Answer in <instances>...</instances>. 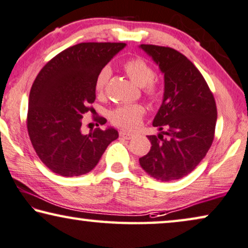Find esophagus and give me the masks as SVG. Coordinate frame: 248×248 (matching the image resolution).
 I'll return each instance as SVG.
<instances>
[{"label": "esophagus", "mask_w": 248, "mask_h": 248, "mask_svg": "<svg viewBox=\"0 0 248 248\" xmlns=\"http://www.w3.org/2000/svg\"><path fill=\"white\" fill-rule=\"evenodd\" d=\"M120 137L124 138V139H131L134 138V134H131V132H127V131H120L119 132Z\"/></svg>", "instance_id": "esophagus-1"}]
</instances>
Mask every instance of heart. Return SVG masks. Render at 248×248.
I'll return each mask as SVG.
<instances>
[{"mask_svg":"<svg viewBox=\"0 0 248 248\" xmlns=\"http://www.w3.org/2000/svg\"><path fill=\"white\" fill-rule=\"evenodd\" d=\"M124 69L132 82L139 86H142L148 99L153 101L158 99L160 89L157 83L154 81L156 75L155 69L144 58L136 57L128 59L127 62H124ZM110 76L111 71L108 66L100 69L94 81V86L97 93L100 94L103 92L109 83ZM144 114L145 109L140 104H128V106H120L110 111L109 119L113 124L120 128L135 129L140 124Z\"/></svg>","mask_w":248,"mask_h":248,"instance_id":"obj_1","label":"heart"}]
</instances>
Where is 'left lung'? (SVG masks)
Here are the masks:
<instances>
[{
  "instance_id": "1",
  "label": "left lung",
  "mask_w": 248,
  "mask_h": 248,
  "mask_svg": "<svg viewBox=\"0 0 248 248\" xmlns=\"http://www.w3.org/2000/svg\"><path fill=\"white\" fill-rule=\"evenodd\" d=\"M164 74V97L153 125L162 134L148 136L152 147L139 158L142 170L167 182L186 176L204 158L215 137L217 107L199 69L170 47L140 45Z\"/></svg>"
}]
</instances>
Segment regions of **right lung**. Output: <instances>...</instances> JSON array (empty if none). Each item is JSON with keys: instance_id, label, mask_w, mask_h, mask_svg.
I'll return each mask as SVG.
<instances>
[{"instance_id": "1", "label": "right lung", "mask_w": 248, "mask_h": 248, "mask_svg": "<svg viewBox=\"0 0 248 248\" xmlns=\"http://www.w3.org/2000/svg\"><path fill=\"white\" fill-rule=\"evenodd\" d=\"M124 43H82L56 55L41 68L30 90L27 128L31 144L45 165L62 176L92 170L111 141L114 128L82 134L83 114L95 100L94 81ZM104 124L107 120L100 118Z\"/></svg>"}]
</instances>
